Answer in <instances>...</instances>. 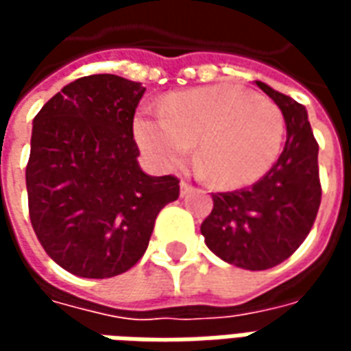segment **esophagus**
I'll list each match as a JSON object with an SVG mask.
<instances>
[{
	"label": "esophagus",
	"instance_id": "1",
	"mask_svg": "<svg viewBox=\"0 0 351 351\" xmlns=\"http://www.w3.org/2000/svg\"><path fill=\"white\" fill-rule=\"evenodd\" d=\"M191 191V184H188V182H180V197H186V195H188V193H190Z\"/></svg>",
	"mask_w": 351,
	"mask_h": 351
}]
</instances>
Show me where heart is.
I'll return each instance as SVG.
<instances>
[{
    "mask_svg": "<svg viewBox=\"0 0 351 351\" xmlns=\"http://www.w3.org/2000/svg\"><path fill=\"white\" fill-rule=\"evenodd\" d=\"M161 116L138 112L133 137L158 169L182 165L191 146L208 182L239 190L261 180L278 161L286 120L276 103L233 84L171 93Z\"/></svg>",
    "mask_w": 351,
    "mask_h": 351,
    "instance_id": "heart-1",
    "label": "heart"
}]
</instances>
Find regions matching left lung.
<instances>
[{
  "label": "left lung",
  "mask_w": 351,
  "mask_h": 351,
  "mask_svg": "<svg viewBox=\"0 0 351 351\" xmlns=\"http://www.w3.org/2000/svg\"><path fill=\"white\" fill-rule=\"evenodd\" d=\"M256 84L284 114V150L254 186L214 193L213 213L201 223L208 250L246 271H265L286 261L310 233L322 201L317 143L306 108L265 82Z\"/></svg>",
  "instance_id": "8db88e82"
}]
</instances>
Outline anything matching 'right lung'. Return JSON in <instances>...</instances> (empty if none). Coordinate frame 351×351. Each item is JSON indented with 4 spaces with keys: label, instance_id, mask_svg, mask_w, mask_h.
Masks as SVG:
<instances>
[{
    "label": "right lung",
    "instance_id": "right-lung-1",
    "mask_svg": "<svg viewBox=\"0 0 351 351\" xmlns=\"http://www.w3.org/2000/svg\"><path fill=\"white\" fill-rule=\"evenodd\" d=\"M146 88L116 75L69 82L34 118L29 218L45 252L82 278L130 271L156 216L178 199L175 176L138 165L133 116Z\"/></svg>",
    "mask_w": 351,
    "mask_h": 351
}]
</instances>
